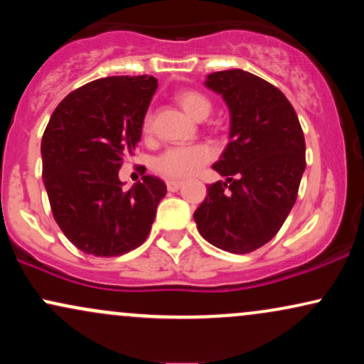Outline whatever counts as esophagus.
<instances>
[{
  "mask_svg": "<svg viewBox=\"0 0 364 364\" xmlns=\"http://www.w3.org/2000/svg\"><path fill=\"white\" fill-rule=\"evenodd\" d=\"M181 185H183L181 181H174V179H168V181H166V186H168V190L173 191V193L174 191H178L179 188H181Z\"/></svg>",
  "mask_w": 364,
  "mask_h": 364,
  "instance_id": "34e87169",
  "label": "esophagus"
}]
</instances>
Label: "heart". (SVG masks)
<instances>
[{
	"mask_svg": "<svg viewBox=\"0 0 364 364\" xmlns=\"http://www.w3.org/2000/svg\"><path fill=\"white\" fill-rule=\"evenodd\" d=\"M176 102L190 118L196 121L205 119L212 111L210 99L198 90H181L176 94ZM144 132H150L149 116L144 119ZM212 156H214L212 149L202 144L171 147L154 161V169L168 179H188L198 174Z\"/></svg>",
	"mask_w": 364,
	"mask_h": 364,
	"instance_id": "b5f03b06",
	"label": "heart"
}]
</instances>
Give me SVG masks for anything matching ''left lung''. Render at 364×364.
<instances>
[{"label": "left lung", "mask_w": 364, "mask_h": 364, "mask_svg": "<svg viewBox=\"0 0 364 364\" xmlns=\"http://www.w3.org/2000/svg\"><path fill=\"white\" fill-rule=\"evenodd\" d=\"M205 87L223 95L231 128L212 166L225 181L207 188L193 219L210 245L252 253L277 235L294 205L306 168L303 129L286 95L257 75L215 72Z\"/></svg>", "instance_id": "8db88e82"}]
</instances>
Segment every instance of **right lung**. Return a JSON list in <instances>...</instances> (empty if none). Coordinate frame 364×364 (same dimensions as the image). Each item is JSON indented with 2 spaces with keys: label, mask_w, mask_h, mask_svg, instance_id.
<instances>
[{
  "label": "right lung",
  "mask_w": 364,
  "mask_h": 364,
  "mask_svg": "<svg viewBox=\"0 0 364 364\" xmlns=\"http://www.w3.org/2000/svg\"><path fill=\"white\" fill-rule=\"evenodd\" d=\"M156 90L149 75L94 80L66 95L46 127L43 179L54 220L83 253L118 257L147 240L168 188L147 174L124 190L118 173Z\"/></svg>",
  "instance_id": "right-lung-1"
}]
</instances>
